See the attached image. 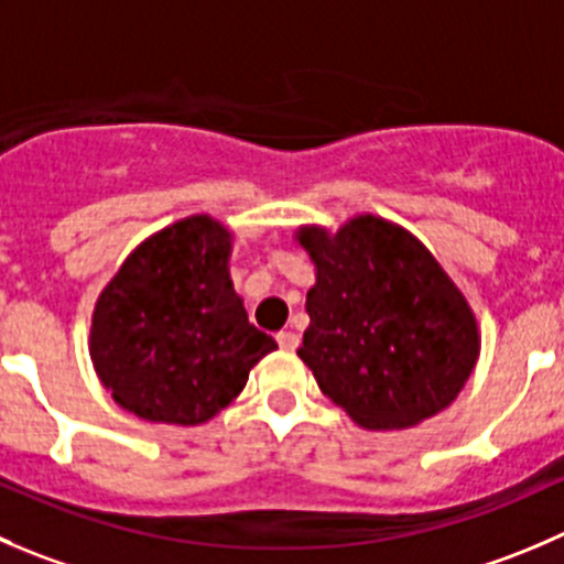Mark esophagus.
<instances>
[{
    "instance_id": "34e87169",
    "label": "esophagus",
    "mask_w": 564,
    "mask_h": 564,
    "mask_svg": "<svg viewBox=\"0 0 564 564\" xmlns=\"http://www.w3.org/2000/svg\"><path fill=\"white\" fill-rule=\"evenodd\" d=\"M275 338H278V344H281V349H289V352H292V349H297V344H300V336L294 330H281Z\"/></svg>"
}]
</instances>
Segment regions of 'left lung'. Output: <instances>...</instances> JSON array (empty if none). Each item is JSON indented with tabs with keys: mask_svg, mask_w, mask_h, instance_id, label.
I'll return each mask as SVG.
<instances>
[{
	"mask_svg": "<svg viewBox=\"0 0 564 564\" xmlns=\"http://www.w3.org/2000/svg\"><path fill=\"white\" fill-rule=\"evenodd\" d=\"M316 267L297 355L322 393L366 430H408L455 402L479 358L471 305L397 223L358 215L336 234L303 226Z\"/></svg>",
	"mask_w": 564,
	"mask_h": 564,
	"instance_id": "8db88e82",
	"label": "left lung"
}]
</instances>
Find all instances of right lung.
Wrapping results in <instances>:
<instances>
[{"instance_id":"add662e5","label":"right lung","mask_w":564,"mask_h":564,"mask_svg":"<svg viewBox=\"0 0 564 564\" xmlns=\"http://www.w3.org/2000/svg\"><path fill=\"white\" fill-rule=\"evenodd\" d=\"M231 231L193 215L137 245L98 294L90 358L129 413L195 427L239 397L278 349L234 292Z\"/></svg>"}]
</instances>
